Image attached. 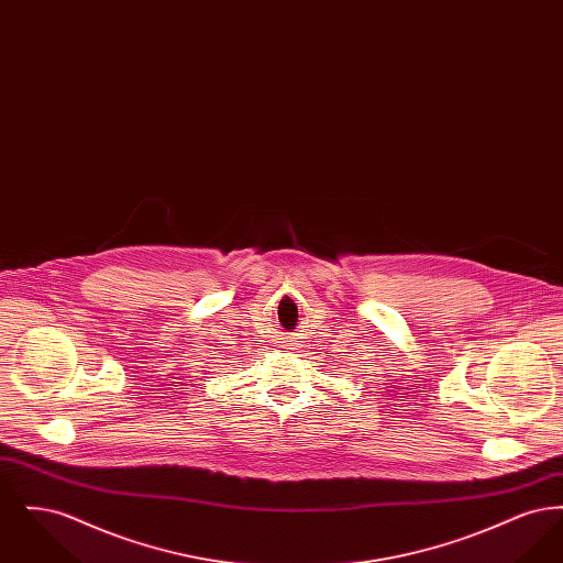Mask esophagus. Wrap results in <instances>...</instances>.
I'll list each match as a JSON object with an SVG mask.
<instances>
[{
  "mask_svg": "<svg viewBox=\"0 0 563 563\" xmlns=\"http://www.w3.org/2000/svg\"><path fill=\"white\" fill-rule=\"evenodd\" d=\"M280 340H283V342H278V344H283V349L299 350V346H303V338H301L299 333L283 335Z\"/></svg>",
  "mask_w": 563,
  "mask_h": 563,
  "instance_id": "34e87169",
  "label": "esophagus"
}]
</instances>
